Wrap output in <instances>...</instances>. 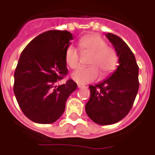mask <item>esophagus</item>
<instances>
[{
	"label": "esophagus",
	"instance_id": "34e87169",
	"mask_svg": "<svg viewBox=\"0 0 155 155\" xmlns=\"http://www.w3.org/2000/svg\"><path fill=\"white\" fill-rule=\"evenodd\" d=\"M78 88H79V89H82V88H85L86 87V86H82V85H79V84H78Z\"/></svg>",
	"mask_w": 155,
	"mask_h": 155
}]
</instances>
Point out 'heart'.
I'll use <instances>...</instances> for the list:
<instances>
[{"mask_svg": "<svg viewBox=\"0 0 155 155\" xmlns=\"http://www.w3.org/2000/svg\"><path fill=\"white\" fill-rule=\"evenodd\" d=\"M82 53L91 54L89 67H80L74 71L72 79L77 83L84 85L96 80L100 76H106L112 73L118 65V54L114 48L97 34H89L82 37L78 42ZM79 53L76 47L70 45L65 52V62L71 69L79 65Z\"/></svg>", "mask_w": 155, "mask_h": 155, "instance_id": "b5f03b06", "label": "heart"}]
</instances>
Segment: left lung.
<instances>
[{
	"label": "left lung",
	"mask_w": 155,
	"mask_h": 155,
	"mask_svg": "<svg viewBox=\"0 0 155 155\" xmlns=\"http://www.w3.org/2000/svg\"><path fill=\"white\" fill-rule=\"evenodd\" d=\"M118 56L116 70L107 79L90 86V98L86 105L88 116L98 125L115 124L131 110L139 87L138 66L134 53L122 39L105 34Z\"/></svg>",
	"instance_id": "obj_1"
}]
</instances>
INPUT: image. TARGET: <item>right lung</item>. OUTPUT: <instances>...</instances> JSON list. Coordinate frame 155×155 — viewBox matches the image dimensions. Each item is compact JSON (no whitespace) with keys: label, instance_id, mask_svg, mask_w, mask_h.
<instances>
[{"label":"right lung","instance_id":"add662e5","mask_svg":"<svg viewBox=\"0 0 155 155\" xmlns=\"http://www.w3.org/2000/svg\"><path fill=\"white\" fill-rule=\"evenodd\" d=\"M73 38L66 30H49L21 53L14 73V95L24 115L36 123L51 124L60 118L66 99L77 88L73 79L56 86L67 74L65 52Z\"/></svg>","mask_w":155,"mask_h":155}]
</instances>
